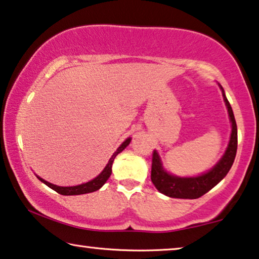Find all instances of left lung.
Masks as SVG:
<instances>
[{
    "label": "left lung",
    "instance_id": "left-lung-1",
    "mask_svg": "<svg viewBox=\"0 0 259 259\" xmlns=\"http://www.w3.org/2000/svg\"><path fill=\"white\" fill-rule=\"evenodd\" d=\"M218 85L222 90L224 102H225L227 112H229L231 127H232L230 142L227 144L225 153L214 164V167L206 171V173L196 175V177L184 178L168 173L163 168L160 155L156 150H154L153 163H151V181H153L157 191L162 194L177 199H198L200 196L206 194L208 191H211L215 185H218L226 177V174L229 173L231 167H232L234 157H236L237 154V124L236 119H234L232 108H231L225 96V91H224L222 85Z\"/></svg>",
    "mask_w": 259,
    "mask_h": 259
}]
</instances>
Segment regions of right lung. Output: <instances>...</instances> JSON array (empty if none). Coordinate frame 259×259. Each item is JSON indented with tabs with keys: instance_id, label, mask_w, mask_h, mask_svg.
<instances>
[{
	"instance_id": "1",
	"label": "right lung",
	"mask_w": 259,
	"mask_h": 259,
	"mask_svg": "<svg viewBox=\"0 0 259 259\" xmlns=\"http://www.w3.org/2000/svg\"><path fill=\"white\" fill-rule=\"evenodd\" d=\"M130 142H132V137H127V139L124 141V142L120 144L118 148H117V150L113 153L112 156L110 157L108 164L105 165V168L102 170V173L99 174L98 177L92 179L91 181L85 182V184H81L78 186H70V187H61V186L53 185V184H51V182L44 180L42 178L37 177V175H36V178L39 179L41 182H44L45 185L48 186V187L52 188L57 193H59V194H61V195H80V194H86V193L96 192V191H98L99 188H102V186L105 184L106 180L110 178V175H111L112 163H113V160H115V157L120 153V151H123L124 149H125V148L129 146Z\"/></svg>"
}]
</instances>
